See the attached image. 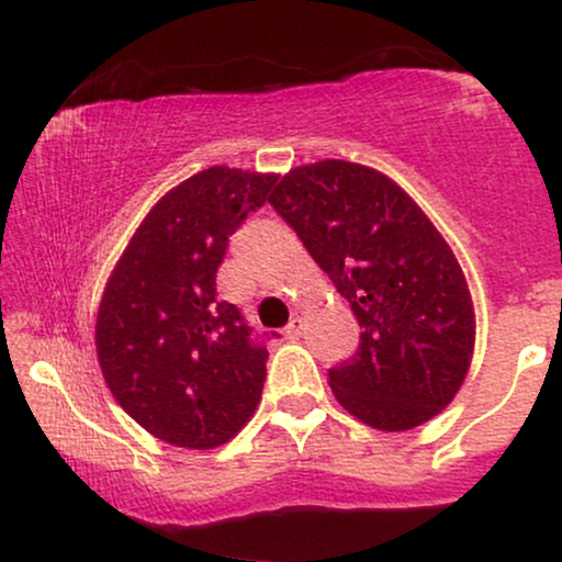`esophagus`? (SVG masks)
I'll list each match as a JSON object with an SVG mask.
<instances>
[{
    "instance_id": "34e87169",
    "label": "esophagus",
    "mask_w": 562,
    "mask_h": 562,
    "mask_svg": "<svg viewBox=\"0 0 562 562\" xmlns=\"http://www.w3.org/2000/svg\"><path fill=\"white\" fill-rule=\"evenodd\" d=\"M303 335V319L301 317H293L288 322V327H285V338L288 340H299Z\"/></svg>"
}]
</instances>
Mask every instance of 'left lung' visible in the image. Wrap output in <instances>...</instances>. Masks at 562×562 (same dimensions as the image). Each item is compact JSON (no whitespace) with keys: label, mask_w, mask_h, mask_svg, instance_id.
Here are the masks:
<instances>
[{"label":"left lung","mask_w":562,"mask_h":562,"mask_svg":"<svg viewBox=\"0 0 562 562\" xmlns=\"http://www.w3.org/2000/svg\"><path fill=\"white\" fill-rule=\"evenodd\" d=\"M269 203L362 327L327 380L338 404L385 434L434 420L475 348L473 295L436 224L383 171L335 158L290 169Z\"/></svg>","instance_id":"obj_1"}]
</instances>
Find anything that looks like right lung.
I'll return each mask as SVG.
<instances>
[{
  "label": "right lung",
  "instance_id": "obj_1",
  "mask_svg": "<svg viewBox=\"0 0 562 562\" xmlns=\"http://www.w3.org/2000/svg\"><path fill=\"white\" fill-rule=\"evenodd\" d=\"M274 182L229 166L179 182L142 218L102 290V378L126 415L171 447H222L261 402L269 353L235 303L216 299V269Z\"/></svg>",
  "mask_w": 562,
  "mask_h": 562
}]
</instances>
